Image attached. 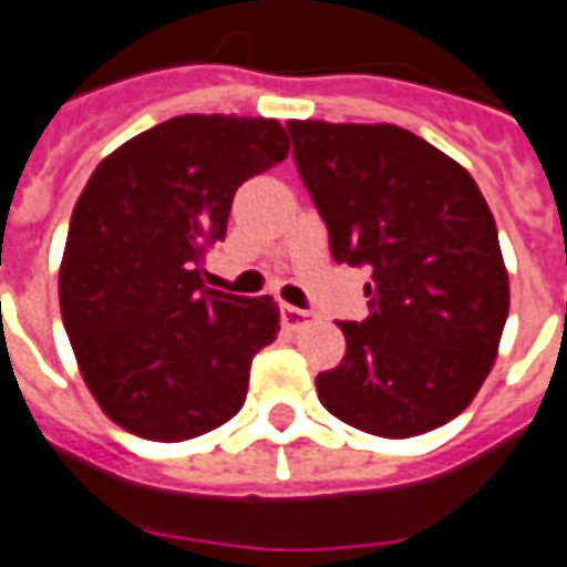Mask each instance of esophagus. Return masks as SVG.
<instances>
[{
    "label": "esophagus",
    "instance_id": "1",
    "mask_svg": "<svg viewBox=\"0 0 567 567\" xmlns=\"http://www.w3.org/2000/svg\"><path fill=\"white\" fill-rule=\"evenodd\" d=\"M311 311H301V308H292V305H284V308H280V320H284L287 329H299V326L311 323Z\"/></svg>",
    "mask_w": 567,
    "mask_h": 567
}]
</instances>
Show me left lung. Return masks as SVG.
I'll list each match as a JSON object with an SVG mask.
<instances>
[{"label":"left lung","mask_w":567,"mask_h":567,"mask_svg":"<svg viewBox=\"0 0 567 567\" xmlns=\"http://www.w3.org/2000/svg\"><path fill=\"white\" fill-rule=\"evenodd\" d=\"M287 130L334 262L371 271L369 320L338 323L347 353L317 378L320 402L380 437L450 423L493 369L511 308L486 198L402 126L289 120Z\"/></svg>","instance_id":"left-lung-1"}]
</instances>
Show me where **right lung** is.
<instances>
[{
    "mask_svg": "<svg viewBox=\"0 0 567 567\" xmlns=\"http://www.w3.org/2000/svg\"><path fill=\"white\" fill-rule=\"evenodd\" d=\"M278 120L181 114L120 144L74 205L60 311L99 408L132 435L189 441L233 420L250 362L278 338L275 299L205 287L235 189L280 163Z\"/></svg>",
    "mask_w": 567,
    "mask_h": 567,
    "instance_id": "right-lung-1",
    "label": "right lung"
}]
</instances>
